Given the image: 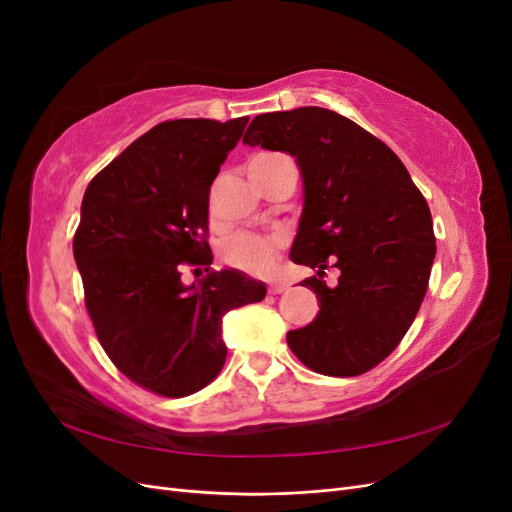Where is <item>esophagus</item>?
Wrapping results in <instances>:
<instances>
[{
    "label": "esophagus",
    "instance_id": "1",
    "mask_svg": "<svg viewBox=\"0 0 512 512\" xmlns=\"http://www.w3.org/2000/svg\"><path fill=\"white\" fill-rule=\"evenodd\" d=\"M288 290V284L286 282H271L269 284V292L271 294H282V292H286Z\"/></svg>",
    "mask_w": 512,
    "mask_h": 512
}]
</instances>
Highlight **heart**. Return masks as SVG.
Segmentation results:
<instances>
[{
    "instance_id": "b5f03b06",
    "label": "heart",
    "mask_w": 512,
    "mask_h": 512,
    "mask_svg": "<svg viewBox=\"0 0 512 512\" xmlns=\"http://www.w3.org/2000/svg\"><path fill=\"white\" fill-rule=\"evenodd\" d=\"M269 156H273V153H260V156L252 158L250 164L265 160ZM277 250H280V243H277V239L273 237L252 235V232H239V235H232L230 239L224 241L222 258L226 265L235 267L243 273L262 275L271 271Z\"/></svg>"
}]
</instances>
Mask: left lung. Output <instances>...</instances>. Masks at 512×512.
<instances>
[{"instance_id":"1","label":"left lung","mask_w":512,"mask_h":512,"mask_svg":"<svg viewBox=\"0 0 512 512\" xmlns=\"http://www.w3.org/2000/svg\"><path fill=\"white\" fill-rule=\"evenodd\" d=\"M243 143L297 160L303 211L290 260L318 269V316L288 331L290 350L324 376H359L389 356L421 307L436 237L427 200L374 134L329 108L301 106L252 119ZM340 269L338 286L319 280Z\"/></svg>"}]
</instances>
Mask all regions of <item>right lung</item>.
Returning <instances> with one entry per match:
<instances>
[{
    "mask_svg": "<svg viewBox=\"0 0 512 512\" xmlns=\"http://www.w3.org/2000/svg\"><path fill=\"white\" fill-rule=\"evenodd\" d=\"M247 117L158 123L87 185L74 260L106 354L143 389L192 395L226 361L222 318L267 286L237 269L185 286L181 265H211L209 190Z\"/></svg>",
    "mask_w": 512,
    "mask_h": 512,
    "instance_id": "obj_1",
    "label": "right lung"
}]
</instances>
